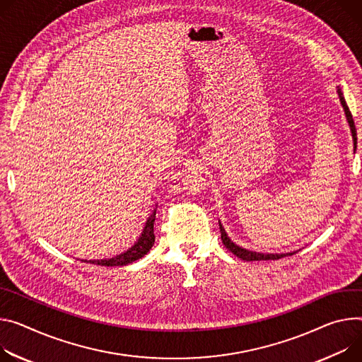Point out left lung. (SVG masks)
<instances>
[{"label": "left lung", "mask_w": 362, "mask_h": 362, "mask_svg": "<svg viewBox=\"0 0 362 362\" xmlns=\"http://www.w3.org/2000/svg\"><path fill=\"white\" fill-rule=\"evenodd\" d=\"M338 95H339V101L344 107V111H345V115H346V119H348V124H349V128H351V133H352V139H354V148H356V128H355V124H354V119H352V114L344 100V95L338 86ZM219 228H221V240L223 243V245L231 251L234 255H237L238 258L244 259V261H261V259H279V258H283L286 255H293L296 254L294 251L293 252H286V254H266V252H255V251H250V250H245L240 245H237L235 243H233L231 240H229V237L226 235L223 226L221 225L219 222Z\"/></svg>", "instance_id": "1"}]
</instances>
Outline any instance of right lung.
Segmentation results:
<instances>
[{"label":"right lung","instance_id":"obj_1","mask_svg":"<svg viewBox=\"0 0 362 362\" xmlns=\"http://www.w3.org/2000/svg\"><path fill=\"white\" fill-rule=\"evenodd\" d=\"M154 219H156V209L148 216L139 241L129 250H127L125 252H122L117 257H112V258H105V259H89V261L85 259V262H92V264H96V266L115 267V266H127V264H129V262H134L136 259L144 257L151 250V247L154 244V240H156V237H154Z\"/></svg>","mask_w":362,"mask_h":362}]
</instances>
